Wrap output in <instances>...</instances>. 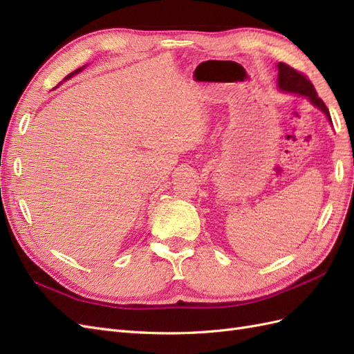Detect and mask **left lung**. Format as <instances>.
<instances>
[{
    "mask_svg": "<svg viewBox=\"0 0 354 354\" xmlns=\"http://www.w3.org/2000/svg\"><path fill=\"white\" fill-rule=\"evenodd\" d=\"M277 69H279V78H277V84H279V88L282 91L306 95V97L310 99V102H312L315 106H317L320 111L326 113L328 120L330 121V115H329L326 104L317 95L315 85L307 78V75L291 68L289 65H286V63H282V62L277 65Z\"/></svg>",
    "mask_w": 354,
    "mask_h": 354,
    "instance_id": "obj_1",
    "label": "left lung"
}]
</instances>
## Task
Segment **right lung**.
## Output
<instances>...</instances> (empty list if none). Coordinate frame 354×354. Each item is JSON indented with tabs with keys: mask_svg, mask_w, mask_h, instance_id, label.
Listing matches in <instances>:
<instances>
[{
	"mask_svg": "<svg viewBox=\"0 0 354 354\" xmlns=\"http://www.w3.org/2000/svg\"><path fill=\"white\" fill-rule=\"evenodd\" d=\"M84 68V66H82ZM82 68H80V69H77V71H73V72H71L69 75H68V77L66 78H71L72 77V75H75V73H78V72H81L82 71Z\"/></svg>",
	"mask_w": 354,
	"mask_h": 354,
	"instance_id": "obj_1",
	"label": "right lung"
}]
</instances>
